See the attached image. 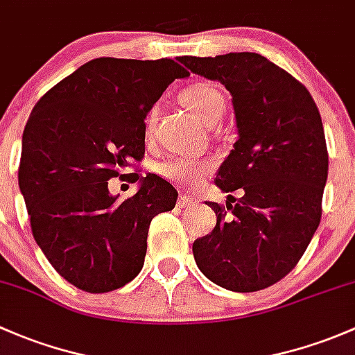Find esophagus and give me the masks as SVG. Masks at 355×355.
I'll use <instances>...</instances> for the list:
<instances>
[{
	"label": "esophagus",
	"instance_id": "1",
	"mask_svg": "<svg viewBox=\"0 0 355 355\" xmlns=\"http://www.w3.org/2000/svg\"><path fill=\"white\" fill-rule=\"evenodd\" d=\"M195 203H196V200L193 198V196L184 195V193H181V195L178 196V207H179V208L193 207V205H195Z\"/></svg>",
	"mask_w": 355,
	"mask_h": 355
}]
</instances>
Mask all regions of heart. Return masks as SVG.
<instances>
[{
    "mask_svg": "<svg viewBox=\"0 0 355 355\" xmlns=\"http://www.w3.org/2000/svg\"><path fill=\"white\" fill-rule=\"evenodd\" d=\"M184 102L207 124L217 123L225 107L222 94L208 83H196L189 87L184 92ZM155 114L157 109H152L147 121L148 128H152L155 123ZM210 169L211 164L208 160L188 159V157H173L159 166L160 176L178 184H195L205 174L210 173Z\"/></svg>",
    "mask_w": 355,
    "mask_h": 355,
    "instance_id": "heart-1",
    "label": "heart"
}]
</instances>
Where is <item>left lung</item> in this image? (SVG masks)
Instances as JSON below:
<instances>
[{"mask_svg":"<svg viewBox=\"0 0 355 355\" xmlns=\"http://www.w3.org/2000/svg\"><path fill=\"white\" fill-rule=\"evenodd\" d=\"M179 61L231 92L239 133L215 184L241 196L225 207L207 202L217 225L193 243L195 261L227 291H261L292 272L320 225L328 178L320 111L299 80L261 54Z\"/></svg>","mask_w":355,"mask_h":355,"instance_id":"8db88e82","label":"left lung"}]
</instances>
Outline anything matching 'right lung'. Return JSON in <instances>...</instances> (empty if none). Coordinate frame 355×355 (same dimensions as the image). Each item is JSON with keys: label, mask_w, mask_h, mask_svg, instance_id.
Returning a JSON list of instances; mask_svg holds the SVG:
<instances>
[{"label": "right lung", "mask_w": 355, "mask_h": 355, "mask_svg": "<svg viewBox=\"0 0 355 355\" xmlns=\"http://www.w3.org/2000/svg\"><path fill=\"white\" fill-rule=\"evenodd\" d=\"M188 75L167 58H97L32 109L18 186L35 243L75 287L102 294L140 273L152 218L173 210L178 191L157 174L135 171L128 178L140 189L118 202L107 181L144 159L148 111L174 80Z\"/></svg>", "instance_id": "obj_1"}]
</instances>
